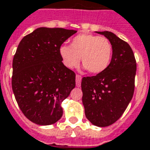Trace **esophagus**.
<instances>
[{
	"label": "esophagus",
	"mask_w": 150,
	"mask_h": 150,
	"mask_svg": "<svg viewBox=\"0 0 150 150\" xmlns=\"http://www.w3.org/2000/svg\"><path fill=\"white\" fill-rule=\"evenodd\" d=\"M75 77H76V86L77 87H80V85H81V79H82L81 75H76Z\"/></svg>",
	"instance_id": "34e87169"
}]
</instances>
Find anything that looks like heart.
Listing matches in <instances>:
<instances>
[{
	"mask_svg": "<svg viewBox=\"0 0 150 150\" xmlns=\"http://www.w3.org/2000/svg\"><path fill=\"white\" fill-rule=\"evenodd\" d=\"M59 54L62 63L69 69L77 67L80 62L92 74H99L109 67L113 46L105 37L79 34L72 39L71 45H62Z\"/></svg>",
	"mask_w": 150,
	"mask_h": 150,
	"instance_id": "1",
	"label": "heart"
}]
</instances>
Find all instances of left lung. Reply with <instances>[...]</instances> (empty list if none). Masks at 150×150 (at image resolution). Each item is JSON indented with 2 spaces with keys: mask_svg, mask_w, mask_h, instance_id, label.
<instances>
[{
  "mask_svg": "<svg viewBox=\"0 0 150 150\" xmlns=\"http://www.w3.org/2000/svg\"><path fill=\"white\" fill-rule=\"evenodd\" d=\"M97 33L112 44V59L104 71L82 79V101L87 119L95 126L107 127L122 116L133 97L137 62L126 41L110 31Z\"/></svg>",
  "mask_w": 150,
  "mask_h": 150,
  "instance_id": "left-lung-1",
  "label": "left lung"
}]
</instances>
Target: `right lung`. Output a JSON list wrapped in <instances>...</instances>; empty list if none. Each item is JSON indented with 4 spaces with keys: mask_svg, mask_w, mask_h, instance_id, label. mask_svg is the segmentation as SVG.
Listing matches in <instances>:
<instances>
[{
    "mask_svg": "<svg viewBox=\"0 0 150 150\" xmlns=\"http://www.w3.org/2000/svg\"><path fill=\"white\" fill-rule=\"evenodd\" d=\"M76 32L37 28L17 48L12 89L23 114L38 125H50L62 118L61 104L75 87V73L62 63L59 48Z\"/></svg>",
    "mask_w": 150,
    "mask_h": 150,
    "instance_id": "right-lung-1",
    "label": "right lung"
}]
</instances>
